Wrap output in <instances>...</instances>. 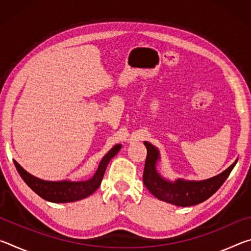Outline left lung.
Wrapping results in <instances>:
<instances>
[{
	"mask_svg": "<svg viewBox=\"0 0 251 251\" xmlns=\"http://www.w3.org/2000/svg\"><path fill=\"white\" fill-rule=\"evenodd\" d=\"M144 144L147 148L145 168L143 174L144 185L156 198L180 207L197 205L212 196L222 187L237 164L236 160L226 171L206 180L177 179L171 181L165 179L157 172L156 164L160 158L158 150L151 143L144 142Z\"/></svg>",
	"mask_w": 251,
	"mask_h": 251,
	"instance_id": "obj_1",
	"label": "left lung"
}]
</instances>
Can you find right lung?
Masks as SVG:
<instances>
[{"label":"right lung","instance_id":"obj_1","mask_svg":"<svg viewBox=\"0 0 251 251\" xmlns=\"http://www.w3.org/2000/svg\"><path fill=\"white\" fill-rule=\"evenodd\" d=\"M121 148V144L114 146L112 150L103 157V159L100 160L99 168H97L94 176H93L91 179L85 181L43 180L27 173L16 160H14V165L16 169H18L20 176L22 177V179L25 181V184H26L34 193L39 195L40 197L50 202H72L88 197L99 188L109 160L120 151Z\"/></svg>","mask_w":251,"mask_h":251}]
</instances>
